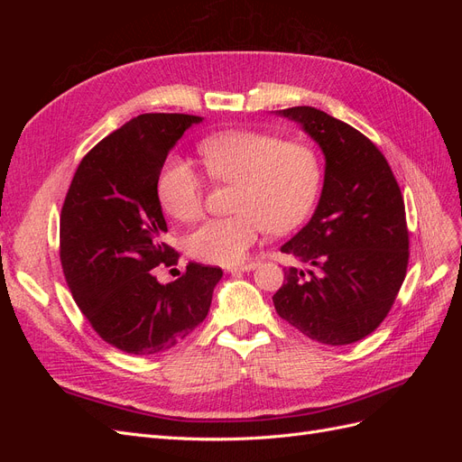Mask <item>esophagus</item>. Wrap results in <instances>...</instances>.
<instances>
[{"label":"esophagus","instance_id":"1","mask_svg":"<svg viewBox=\"0 0 462 462\" xmlns=\"http://www.w3.org/2000/svg\"><path fill=\"white\" fill-rule=\"evenodd\" d=\"M256 262H246V263H236V265H229L227 268V272L229 273H236V272H250V270H254L256 268Z\"/></svg>","mask_w":462,"mask_h":462}]
</instances>
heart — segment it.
Instances as JSON below:
<instances>
[{
    "label": "heart",
    "instance_id": "b5f03b06",
    "mask_svg": "<svg viewBox=\"0 0 462 462\" xmlns=\"http://www.w3.org/2000/svg\"><path fill=\"white\" fill-rule=\"evenodd\" d=\"M200 153L209 177L236 185V214L209 219L189 235L187 248L197 260L239 263L265 227L285 233L310 214L321 179L319 160L310 146L283 143L268 133L231 131L206 138ZM156 194L165 212L179 221L202 214L204 180L185 158H167Z\"/></svg>",
    "mask_w": 462,
    "mask_h": 462
}]
</instances>
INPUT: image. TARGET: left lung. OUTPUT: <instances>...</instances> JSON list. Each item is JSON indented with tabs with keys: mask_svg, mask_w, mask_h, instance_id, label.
Returning a JSON list of instances; mask_svg holds the SVG:
<instances>
[{
	"mask_svg": "<svg viewBox=\"0 0 462 462\" xmlns=\"http://www.w3.org/2000/svg\"><path fill=\"white\" fill-rule=\"evenodd\" d=\"M299 123L326 156L312 219L282 253L312 265L285 270L273 306L292 328L324 345L365 339L393 306L407 275L402 194L383 153L351 125L310 106L277 111Z\"/></svg>",
	"mask_w": 462,
	"mask_h": 462,
	"instance_id": "8db88e82",
	"label": "left lung"
}]
</instances>
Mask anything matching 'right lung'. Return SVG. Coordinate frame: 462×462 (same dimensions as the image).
Instances as JSON below:
<instances>
[{"mask_svg":"<svg viewBox=\"0 0 462 462\" xmlns=\"http://www.w3.org/2000/svg\"><path fill=\"white\" fill-rule=\"evenodd\" d=\"M202 117L143 114L97 143L65 197L60 258L94 331L129 355L167 351L208 316L221 268L189 263L162 285L153 268L179 258L156 194L167 153Z\"/></svg>","mask_w":462,"mask_h":462,"instance_id":"obj_1","label":"right lung"}]
</instances>
